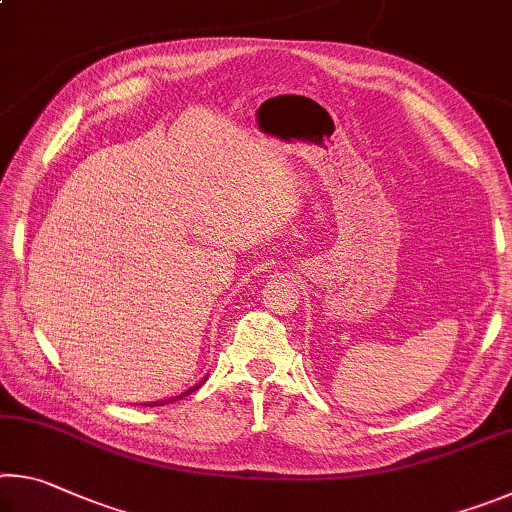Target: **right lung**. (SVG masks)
Listing matches in <instances>:
<instances>
[{
    "instance_id": "add662e5",
    "label": "right lung",
    "mask_w": 512,
    "mask_h": 512,
    "mask_svg": "<svg viewBox=\"0 0 512 512\" xmlns=\"http://www.w3.org/2000/svg\"><path fill=\"white\" fill-rule=\"evenodd\" d=\"M205 381V379H203ZM203 381H198V384L196 386H192V388H189V391H185V393H180V395H176V397H171V400H164V402H153L151 406H164V404H169V402H178V400H183V397H187L189 393H194V391H198V388H201V384H203Z\"/></svg>"
}]
</instances>
